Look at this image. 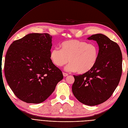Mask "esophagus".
Wrapping results in <instances>:
<instances>
[{
	"mask_svg": "<svg viewBox=\"0 0 128 128\" xmlns=\"http://www.w3.org/2000/svg\"><path fill=\"white\" fill-rule=\"evenodd\" d=\"M63 76H64L66 77V76H68V73H64V72H63Z\"/></svg>",
	"mask_w": 128,
	"mask_h": 128,
	"instance_id": "esophagus-1",
	"label": "esophagus"
}]
</instances>
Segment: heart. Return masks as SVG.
I'll use <instances>...</instances> for the list:
<instances>
[{
	"label": "heart",
	"mask_w": 128,
	"mask_h": 128,
	"mask_svg": "<svg viewBox=\"0 0 128 128\" xmlns=\"http://www.w3.org/2000/svg\"><path fill=\"white\" fill-rule=\"evenodd\" d=\"M60 50L54 48L50 50V57L52 62L57 67H62L68 62L70 63L66 70L76 71L82 74L92 70L98 59L99 47L95 44H88L76 40L63 42Z\"/></svg>",
	"instance_id": "b5f03b06"
}]
</instances>
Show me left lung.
Returning <instances> with one entry per match:
<instances>
[{"label":"left lung","instance_id":"8db88e82","mask_svg":"<svg viewBox=\"0 0 128 128\" xmlns=\"http://www.w3.org/2000/svg\"><path fill=\"white\" fill-rule=\"evenodd\" d=\"M88 40L96 41L99 48L98 59L94 68L79 76H73L72 92L81 103L94 106L106 101L117 88L122 74V53L117 43L101 34Z\"/></svg>","mask_w":128,"mask_h":128}]
</instances>
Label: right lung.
<instances>
[{
	"label": "right lung",
	"mask_w": 128,
	"mask_h": 128,
	"mask_svg": "<svg viewBox=\"0 0 128 128\" xmlns=\"http://www.w3.org/2000/svg\"><path fill=\"white\" fill-rule=\"evenodd\" d=\"M52 36L33 33L14 41L7 50L4 75L19 99L28 103L44 101L63 79L62 71L50 57Z\"/></svg>",
	"instance_id": "obj_1"
}]
</instances>
